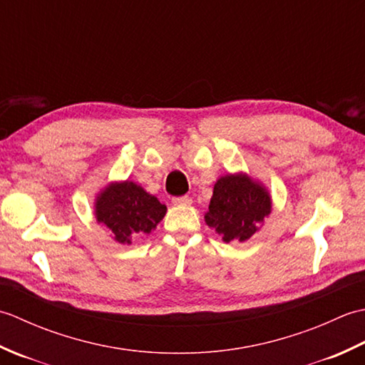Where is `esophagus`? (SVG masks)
<instances>
[{
  "instance_id": "1",
  "label": "esophagus",
  "mask_w": 365,
  "mask_h": 365,
  "mask_svg": "<svg viewBox=\"0 0 365 365\" xmlns=\"http://www.w3.org/2000/svg\"><path fill=\"white\" fill-rule=\"evenodd\" d=\"M174 205H191L192 199L190 196H178V197H174L173 199Z\"/></svg>"
}]
</instances>
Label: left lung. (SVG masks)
Segmentation results:
<instances>
[{
    "mask_svg": "<svg viewBox=\"0 0 365 365\" xmlns=\"http://www.w3.org/2000/svg\"><path fill=\"white\" fill-rule=\"evenodd\" d=\"M269 212V196L260 185L246 175H226L215 183L205 221L224 242H245Z\"/></svg>",
    "mask_w": 365,
    "mask_h": 365,
    "instance_id": "1",
    "label": "left lung"
}]
</instances>
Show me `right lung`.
<instances>
[{
  "instance_id": "obj_1",
  "label": "right lung",
  "mask_w": 365,
  "mask_h": 365,
  "mask_svg": "<svg viewBox=\"0 0 365 365\" xmlns=\"http://www.w3.org/2000/svg\"><path fill=\"white\" fill-rule=\"evenodd\" d=\"M97 221L113 232L114 240L130 245L131 238L145 235L165 218L166 205L133 182L108 187L96 204Z\"/></svg>"
}]
</instances>
